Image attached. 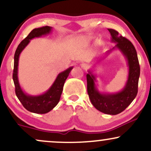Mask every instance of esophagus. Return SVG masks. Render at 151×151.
<instances>
[{"label":"esophagus","mask_w":151,"mask_h":151,"mask_svg":"<svg viewBox=\"0 0 151 151\" xmlns=\"http://www.w3.org/2000/svg\"><path fill=\"white\" fill-rule=\"evenodd\" d=\"M80 67H81V68H83V69H85L86 68V64H84V63H81V65H80Z\"/></svg>","instance_id":"obj_1"}]
</instances>
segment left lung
Returning a JSON list of instances; mask_svg holds the SVG:
<instances>
[{"label":"left lung","instance_id":"1","mask_svg":"<svg viewBox=\"0 0 151 151\" xmlns=\"http://www.w3.org/2000/svg\"><path fill=\"white\" fill-rule=\"evenodd\" d=\"M108 30L111 36V41L116 45L107 52L106 55H109L115 50L121 52L125 58L129 67L127 80L124 87L120 91L100 92L96 86V75L92 70H89L86 74L87 92L91 104L97 110L106 114L116 115L125 110L136 98L138 93L140 66L136 50L132 43L123 36L119 35V32L115 30Z\"/></svg>","mask_w":151,"mask_h":151}]
</instances>
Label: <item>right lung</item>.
<instances>
[{"label": "right lung", "instance_id": "right-lung-1", "mask_svg": "<svg viewBox=\"0 0 151 151\" xmlns=\"http://www.w3.org/2000/svg\"><path fill=\"white\" fill-rule=\"evenodd\" d=\"M52 27L50 26H45L42 27L34 29L19 44L15 52L13 79L15 87V93L22 106L27 111L32 113L46 114L52 110L56 106L60 101L66 79L68 77L71 70L73 69V67H70L66 70L60 72L57 76L52 86L42 94L30 95L25 93L20 86L18 75L19 58H20V53L30 43L31 40L49 35L52 32Z\"/></svg>", "mask_w": 151, "mask_h": 151}]
</instances>
